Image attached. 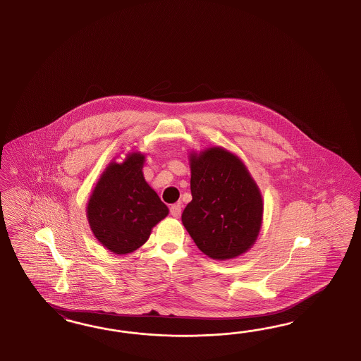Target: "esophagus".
Here are the masks:
<instances>
[{
  "label": "esophagus",
  "mask_w": 361,
  "mask_h": 361,
  "mask_svg": "<svg viewBox=\"0 0 361 361\" xmlns=\"http://www.w3.org/2000/svg\"><path fill=\"white\" fill-rule=\"evenodd\" d=\"M181 212H183L181 204H175V205L171 207V214H172L175 219H178V217L181 216Z\"/></svg>",
  "instance_id": "34e87169"
}]
</instances>
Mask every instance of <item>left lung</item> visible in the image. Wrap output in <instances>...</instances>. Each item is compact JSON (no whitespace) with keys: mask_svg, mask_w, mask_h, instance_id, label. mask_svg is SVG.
<instances>
[{"mask_svg":"<svg viewBox=\"0 0 361 361\" xmlns=\"http://www.w3.org/2000/svg\"><path fill=\"white\" fill-rule=\"evenodd\" d=\"M192 201L181 221L197 247L226 261L247 252L262 225L259 188L240 157L212 147L190 153Z\"/></svg>","mask_w":361,"mask_h":361,"instance_id":"left-lung-1","label":"left lung"}]
</instances>
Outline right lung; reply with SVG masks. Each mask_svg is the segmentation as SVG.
I'll return each mask as SVG.
<instances>
[{"label":"right lung","instance_id":"add662e5","mask_svg":"<svg viewBox=\"0 0 361 361\" xmlns=\"http://www.w3.org/2000/svg\"><path fill=\"white\" fill-rule=\"evenodd\" d=\"M144 154L132 152L121 164L111 163L88 200V224L95 238L119 255L137 250L169 213L144 178Z\"/></svg>","mask_w":361,"mask_h":361}]
</instances>
